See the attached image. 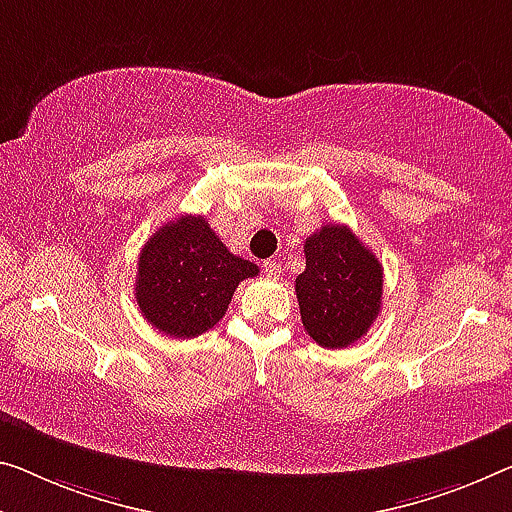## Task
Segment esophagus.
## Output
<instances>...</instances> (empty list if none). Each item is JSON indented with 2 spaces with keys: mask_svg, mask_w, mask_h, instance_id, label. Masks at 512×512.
Segmentation results:
<instances>
[{
  "mask_svg": "<svg viewBox=\"0 0 512 512\" xmlns=\"http://www.w3.org/2000/svg\"><path fill=\"white\" fill-rule=\"evenodd\" d=\"M263 272L267 274V277H274V279H277L279 274H281V263H279V261H274V258H270V261H265V263H263Z\"/></svg>",
  "mask_w": 512,
  "mask_h": 512,
  "instance_id": "34e87169",
  "label": "esophagus"
}]
</instances>
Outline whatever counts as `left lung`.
<instances>
[{
    "label": "left lung",
    "mask_w": 512,
    "mask_h": 512,
    "mask_svg": "<svg viewBox=\"0 0 512 512\" xmlns=\"http://www.w3.org/2000/svg\"><path fill=\"white\" fill-rule=\"evenodd\" d=\"M306 270L295 279L302 325L322 348H348L377 318L382 263L345 224H327L304 242Z\"/></svg>",
    "instance_id": "left-lung-1"
}]
</instances>
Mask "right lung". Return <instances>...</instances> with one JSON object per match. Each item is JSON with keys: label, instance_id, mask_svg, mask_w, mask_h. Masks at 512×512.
Segmentation results:
<instances>
[{"label": "right lung", "instance_id": "add662e5", "mask_svg": "<svg viewBox=\"0 0 512 512\" xmlns=\"http://www.w3.org/2000/svg\"><path fill=\"white\" fill-rule=\"evenodd\" d=\"M137 265L141 316L174 338H194L215 327L238 283L258 274V265L231 254L201 215L160 226Z\"/></svg>", "mask_w": 512, "mask_h": 512}]
</instances>
